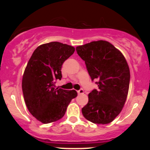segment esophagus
I'll list each match as a JSON object with an SVG mask.
<instances>
[{
    "mask_svg": "<svg viewBox=\"0 0 150 150\" xmlns=\"http://www.w3.org/2000/svg\"><path fill=\"white\" fill-rule=\"evenodd\" d=\"M77 93L79 94V95H81V94H84V90L83 89H79V91H77Z\"/></svg>",
    "mask_w": 150,
    "mask_h": 150,
    "instance_id": "1",
    "label": "esophagus"
}]
</instances>
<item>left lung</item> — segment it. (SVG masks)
<instances>
[{"mask_svg":"<svg viewBox=\"0 0 150 150\" xmlns=\"http://www.w3.org/2000/svg\"><path fill=\"white\" fill-rule=\"evenodd\" d=\"M76 50L91 79L98 80V88L88 94V104L82 109L83 116L95 124H108L120 114L128 96L130 70L126 59L106 40L92 41Z\"/></svg>","mask_w":150,"mask_h":150,"instance_id":"8db88e82","label":"left lung"}]
</instances>
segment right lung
Masks as SVG:
<instances>
[{
    "label": "right lung",
    "instance_id": "obj_1",
    "mask_svg": "<svg viewBox=\"0 0 150 150\" xmlns=\"http://www.w3.org/2000/svg\"><path fill=\"white\" fill-rule=\"evenodd\" d=\"M72 46L51 42L39 46L27 64L22 88L28 110L42 123L55 122L65 114L67 107L77 96L75 90L55 88V79H62V66L73 55Z\"/></svg>",
    "mask_w": 150,
    "mask_h": 150
}]
</instances>
